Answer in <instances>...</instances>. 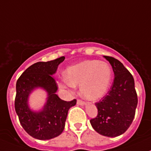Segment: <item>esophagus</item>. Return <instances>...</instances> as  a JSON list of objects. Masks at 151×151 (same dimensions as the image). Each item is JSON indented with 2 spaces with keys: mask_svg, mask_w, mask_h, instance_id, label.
<instances>
[{
  "mask_svg": "<svg viewBox=\"0 0 151 151\" xmlns=\"http://www.w3.org/2000/svg\"><path fill=\"white\" fill-rule=\"evenodd\" d=\"M77 104H79V105H84L85 104V101H82V100H80V99H77Z\"/></svg>",
  "mask_w": 151,
  "mask_h": 151,
  "instance_id": "esophagus-1",
  "label": "esophagus"
}]
</instances>
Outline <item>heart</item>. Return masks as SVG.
<instances>
[{
    "label": "heart",
    "instance_id": "obj_1",
    "mask_svg": "<svg viewBox=\"0 0 151 151\" xmlns=\"http://www.w3.org/2000/svg\"><path fill=\"white\" fill-rule=\"evenodd\" d=\"M65 79L60 87L71 91L80 85V93L83 98L95 101L102 98L107 92L112 71L106 62L88 60L68 67L65 71Z\"/></svg>",
    "mask_w": 151,
    "mask_h": 151
}]
</instances>
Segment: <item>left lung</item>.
<instances>
[{
  "mask_svg": "<svg viewBox=\"0 0 151 151\" xmlns=\"http://www.w3.org/2000/svg\"><path fill=\"white\" fill-rule=\"evenodd\" d=\"M104 58L112 66L115 78L106 95L95 104L98 114L90 122L99 134L115 137L124 133L132 124L138 99L132 74L115 58Z\"/></svg>",
  "mask_w": 151,
  "mask_h": 151,
  "instance_id": "left-lung-1",
  "label": "left lung"
}]
</instances>
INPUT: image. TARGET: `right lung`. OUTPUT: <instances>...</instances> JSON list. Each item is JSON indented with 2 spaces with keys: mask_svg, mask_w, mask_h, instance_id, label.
Masks as SVG:
<instances>
[{
  "mask_svg": "<svg viewBox=\"0 0 151 151\" xmlns=\"http://www.w3.org/2000/svg\"><path fill=\"white\" fill-rule=\"evenodd\" d=\"M65 57L47 62H38L28 67L17 81L15 111L25 132L33 138L46 140L59 136L64 129L65 122L70 107L77 100L66 101L57 94L55 80L52 75ZM44 88L48 93L47 103L40 112H33L27 105L29 94L36 87Z\"/></svg>",
  "mask_w": 151,
  "mask_h": 151,
  "instance_id": "add662e5",
  "label": "right lung"
}]
</instances>
